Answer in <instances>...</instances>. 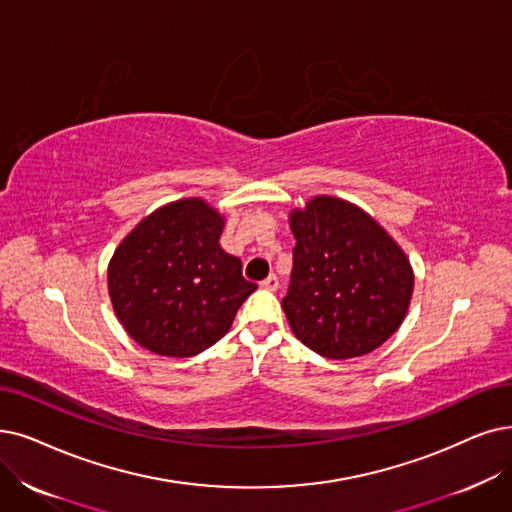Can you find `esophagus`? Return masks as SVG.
Instances as JSON below:
<instances>
[{"label":"esophagus","instance_id":"1","mask_svg":"<svg viewBox=\"0 0 512 512\" xmlns=\"http://www.w3.org/2000/svg\"><path fill=\"white\" fill-rule=\"evenodd\" d=\"M260 288H262V290H269V292H275V290L279 288L277 275H269L267 279H262V281H260Z\"/></svg>","mask_w":512,"mask_h":512}]
</instances>
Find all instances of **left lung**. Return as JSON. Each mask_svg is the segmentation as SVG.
<instances>
[{
    "mask_svg": "<svg viewBox=\"0 0 512 512\" xmlns=\"http://www.w3.org/2000/svg\"><path fill=\"white\" fill-rule=\"evenodd\" d=\"M296 237L288 296L294 336L327 359L372 353L403 323L414 292L405 252L355 203L319 195L290 214Z\"/></svg>",
    "mask_w": 512,
    "mask_h": 512,
    "instance_id": "8db88e82",
    "label": "left lung"
}]
</instances>
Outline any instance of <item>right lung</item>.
Returning a JSON list of instances; mask_svg holds the SVG:
<instances>
[{"mask_svg":"<svg viewBox=\"0 0 512 512\" xmlns=\"http://www.w3.org/2000/svg\"><path fill=\"white\" fill-rule=\"evenodd\" d=\"M224 218L199 197L168 203L119 243L109 296L124 330L147 351L193 357L231 330L258 285L220 248Z\"/></svg>","mask_w":512,"mask_h":512,"instance_id":"obj_1","label":"right lung"}]
</instances>
